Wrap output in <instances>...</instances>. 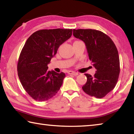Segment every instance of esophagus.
<instances>
[{
  "mask_svg": "<svg viewBox=\"0 0 134 134\" xmlns=\"http://www.w3.org/2000/svg\"><path fill=\"white\" fill-rule=\"evenodd\" d=\"M68 74H71V75H73V76H77L79 74L78 72L73 71H68Z\"/></svg>",
  "mask_w": 134,
  "mask_h": 134,
  "instance_id": "obj_1",
  "label": "esophagus"
}]
</instances>
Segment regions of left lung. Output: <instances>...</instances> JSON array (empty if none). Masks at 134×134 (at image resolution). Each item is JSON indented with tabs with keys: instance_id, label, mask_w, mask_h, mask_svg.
I'll use <instances>...</instances> for the list:
<instances>
[{
	"instance_id": "1",
	"label": "left lung",
	"mask_w": 134,
	"mask_h": 134,
	"mask_svg": "<svg viewBox=\"0 0 134 134\" xmlns=\"http://www.w3.org/2000/svg\"><path fill=\"white\" fill-rule=\"evenodd\" d=\"M74 37L85 43L88 55L96 69L93 76L85 74L87 82L82 87L86 94L102 98L114 89L119 78L118 51L111 38L102 32L91 29H73Z\"/></svg>"
}]
</instances>
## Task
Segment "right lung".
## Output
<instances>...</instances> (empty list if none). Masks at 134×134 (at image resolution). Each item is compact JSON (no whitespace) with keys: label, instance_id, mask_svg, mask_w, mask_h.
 <instances>
[{"label":"right lung","instance_id":"right-lung-1","mask_svg":"<svg viewBox=\"0 0 134 134\" xmlns=\"http://www.w3.org/2000/svg\"><path fill=\"white\" fill-rule=\"evenodd\" d=\"M72 32V29H42L26 40L19 55L18 74L24 89L35 100H47L60 90L65 74L48 71V64Z\"/></svg>","mask_w":134,"mask_h":134}]
</instances>
